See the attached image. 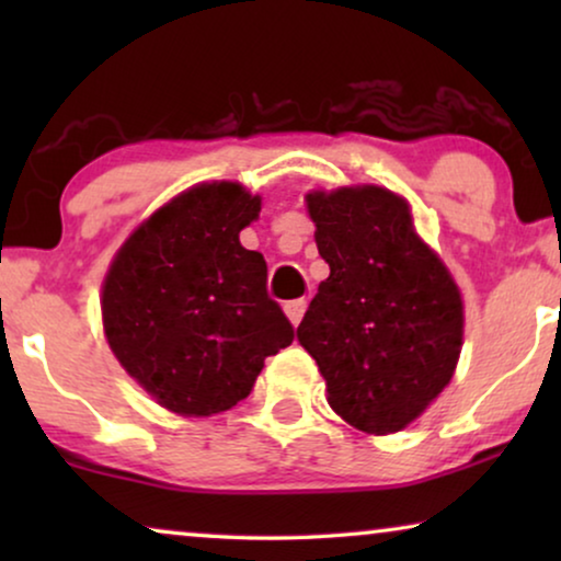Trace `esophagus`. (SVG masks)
I'll list each match as a JSON object with an SVG mask.
<instances>
[{
    "mask_svg": "<svg viewBox=\"0 0 561 561\" xmlns=\"http://www.w3.org/2000/svg\"><path fill=\"white\" fill-rule=\"evenodd\" d=\"M283 311H286L290 324L298 327V324H301L304 313H306V301H304V298H296V301H288L286 306H283Z\"/></svg>",
    "mask_w": 561,
    "mask_h": 561,
    "instance_id": "34e87169",
    "label": "esophagus"
}]
</instances>
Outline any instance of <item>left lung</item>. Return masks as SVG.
<instances>
[{
  "label": "left lung",
  "instance_id": "obj_1",
  "mask_svg": "<svg viewBox=\"0 0 561 561\" xmlns=\"http://www.w3.org/2000/svg\"><path fill=\"white\" fill-rule=\"evenodd\" d=\"M306 206L329 278L298 324V342L350 426L401 432L455 375L465 327L457 283L393 191H313Z\"/></svg>",
  "mask_w": 561,
  "mask_h": 561
}]
</instances>
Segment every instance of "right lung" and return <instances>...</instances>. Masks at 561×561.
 Masks as SVG:
<instances>
[{
	"label": "right lung",
	"mask_w": 561,
	"mask_h": 561,
	"mask_svg": "<svg viewBox=\"0 0 561 561\" xmlns=\"http://www.w3.org/2000/svg\"><path fill=\"white\" fill-rule=\"evenodd\" d=\"M260 196L240 183L183 191L129 234L104 278L106 342L122 367L181 416H211L250 396L265 357L294 342L267 296V265L240 232Z\"/></svg>",
	"instance_id": "obj_1"
}]
</instances>
